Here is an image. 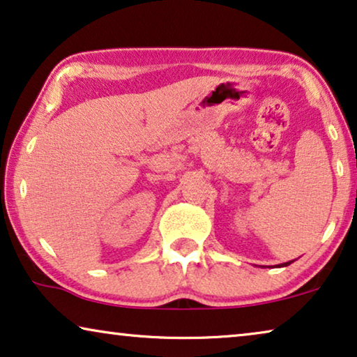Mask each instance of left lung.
I'll return each mask as SVG.
<instances>
[{
    "instance_id": "left-lung-1",
    "label": "left lung",
    "mask_w": 357,
    "mask_h": 357,
    "mask_svg": "<svg viewBox=\"0 0 357 357\" xmlns=\"http://www.w3.org/2000/svg\"><path fill=\"white\" fill-rule=\"evenodd\" d=\"M291 262H293V261H290V262H283V264H278L277 267H287V266H290Z\"/></svg>"
}]
</instances>
